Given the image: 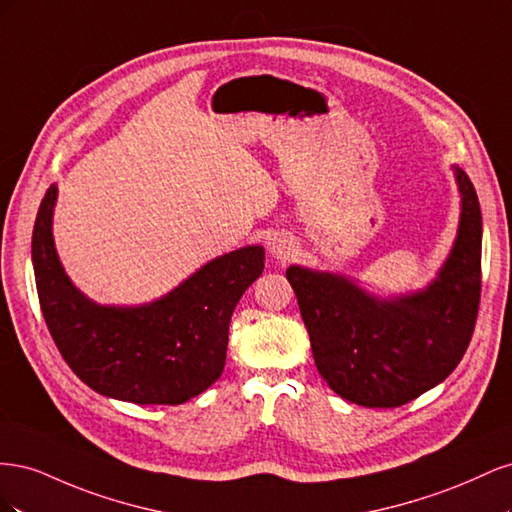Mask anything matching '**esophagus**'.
Wrapping results in <instances>:
<instances>
[{
  "mask_svg": "<svg viewBox=\"0 0 512 512\" xmlns=\"http://www.w3.org/2000/svg\"><path fill=\"white\" fill-rule=\"evenodd\" d=\"M269 252L277 262H288L294 256V252H297V243H294V239L286 235V232H282V235H275L269 241Z\"/></svg>",
  "mask_w": 512,
  "mask_h": 512,
  "instance_id": "obj_1",
  "label": "esophagus"
}]
</instances>
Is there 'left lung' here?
I'll return each mask as SVG.
<instances>
[{"label":"left lung","instance_id":"obj_1","mask_svg":"<svg viewBox=\"0 0 512 512\" xmlns=\"http://www.w3.org/2000/svg\"><path fill=\"white\" fill-rule=\"evenodd\" d=\"M461 218L451 254L427 288L380 299L337 273L292 265L320 376L352 404L397 408L446 380L466 354L480 303L483 218L459 166Z\"/></svg>","mask_w":512,"mask_h":512}]
</instances>
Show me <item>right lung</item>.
<instances>
[{
  "mask_svg": "<svg viewBox=\"0 0 512 512\" xmlns=\"http://www.w3.org/2000/svg\"><path fill=\"white\" fill-rule=\"evenodd\" d=\"M55 200L51 185L34 224L32 260L44 322L70 369L96 393L143 406H177L207 391L222 376L230 316L265 269V250L247 245L215 258L147 305H98L61 267Z\"/></svg>",
  "mask_w": 512,
  "mask_h": 512,
  "instance_id": "add662e5",
  "label": "right lung"
}]
</instances>
